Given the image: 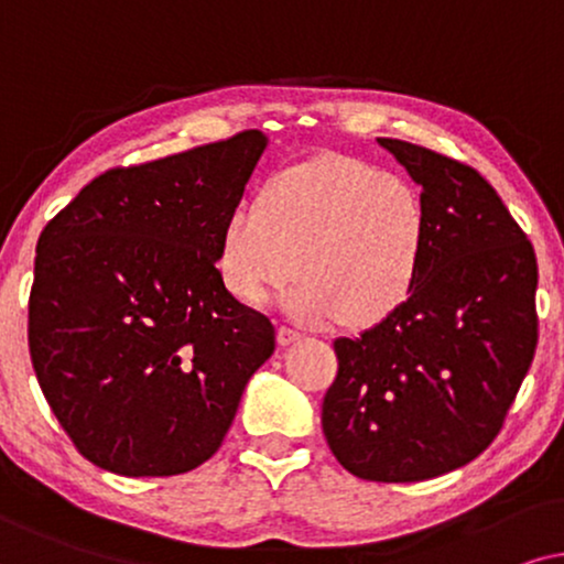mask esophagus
<instances>
[{
    "instance_id": "34e87169",
    "label": "esophagus",
    "mask_w": 564,
    "mask_h": 564,
    "mask_svg": "<svg viewBox=\"0 0 564 564\" xmlns=\"http://www.w3.org/2000/svg\"><path fill=\"white\" fill-rule=\"evenodd\" d=\"M304 337V333H299V329H294V327H278V343L281 345H291V343H296V340H302Z\"/></svg>"
}]
</instances>
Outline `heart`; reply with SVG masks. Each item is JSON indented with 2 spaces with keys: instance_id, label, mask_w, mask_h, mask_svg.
<instances>
[{
  "instance_id": "obj_1",
  "label": "heart",
  "mask_w": 564,
  "mask_h": 564,
  "mask_svg": "<svg viewBox=\"0 0 564 564\" xmlns=\"http://www.w3.org/2000/svg\"><path fill=\"white\" fill-rule=\"evenodd\" d=\"M425 250V208L408 180L348 156H322L239 204L219 242L224 286L258 306L294 278L299 319L371 325L410 296Z\"/></svg>"
}]
</instances>
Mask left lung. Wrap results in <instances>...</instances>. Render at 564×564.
<instances>
[{
	"instance_id": "8db88e82",
	"label": "left lung",
	"mask_w": 564,
	"mask_h": 564,
	"mask_svg": "<svg viewBox=\"0 0 564 564\" xmlns=\"http://www.w3.org/2000/svg\"><path fill=\"white\" fill-rule=\"evenodd\" d=\"M423 187L425 250L410 296L358 337H337L322 402L335 459L371 482H423L477 459L534 360L536 254L469 164L379 139Z\"/></svg>"
}]
</instances>
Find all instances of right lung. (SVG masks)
<instances>
[{
    "label": "right lung",
    "instance_id": "add662e5",
    "mask_svg": "<svg viewBox=\"0 0 564 564\" xmlns=\"http://www.w3.org/2000/svg\"><path fill=\"white\" fill-rule=\"evenodd\" d=\"M260 131L116 167L46 224L30 360L79 454L123 477L212 459L275 350L265 314L224 286L219 242L265 152Z\"/></svg>",
    "mask_w": 564,
    "mask_h": 564
}]
</instances>
